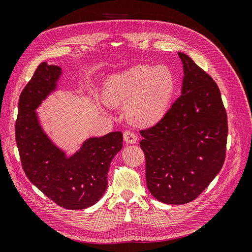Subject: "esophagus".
<instances>
[{
	"instance_id": "obj_1",
	"label": "esophagus",
	"mask_w": 252,
	"mask_h": 252,
	"mask_svg": "<svg viewBox=\"0 0 252 252\" xmlns=\"http://www.w3.org/2000/svg\"><path fill=\"white\" fill-rule=\"evenodd\" d=\"M124 140L128 144H134L138 141V138H136V134L131 131V130H126L124 132Z\"/></svg>"
}]
</instances>
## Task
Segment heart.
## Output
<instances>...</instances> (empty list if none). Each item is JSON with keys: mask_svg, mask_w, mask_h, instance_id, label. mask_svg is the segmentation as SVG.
Segmentation results:
<instances>
[{"mask_svg": "<svg viewBox=\"0 0 252 252\" xmlns=\"http://www.w3.org/2000/svg\"><path fill=\"white\" fill-rule=\"evenodd\" d=\"M174 88L169 68L135 65L109 77L104 85V95L111 105L127 103V116L133 123L151 125L168 110Z\"/></svg>", "mask_w": 252, "mask_h": 252, "instance_id": "heart-1", "label": "heart"}]
</instances>
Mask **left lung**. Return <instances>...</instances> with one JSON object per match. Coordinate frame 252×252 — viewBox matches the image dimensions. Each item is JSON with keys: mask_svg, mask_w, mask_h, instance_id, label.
<instances>
[{"mask_svg": "<svg viewBox=\"0 0 252 252\" xmlns=\"http://www.w3.org/2000/svg\"><path fill=\"white\" fill-rule=\"evenodd\" d=\"M182 94L156 125L140 130L150 193L165 204L195 200L222 169L227 114L217 83L185 53Z\"/></svg>", "mask_w": 252, "mask_h": 252, "instance_id": "1", "label": "left lung"}]
</instances>
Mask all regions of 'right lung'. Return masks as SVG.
Wrapping results in <instances>:
<instances>
[{
    "label": "right lung",
    "instance_id": "1",
    "mask_svg": "<svg viewBox=\"0 0 252 252\" xmlns=\"http://www.w3.org/2000/svg\"><path fill=\"white\" fill-rule=\"evenodd\" d=\"M61 68L41 63L22 90L16 122V141L22 167L32 184L61 207L78 210L94 205L108 185L110 163L123 146V133L90 138L70 158L43 131L36 112L57 87Z\"/></svg>",
    "mask_w": 252,
    "mask_h": 252
}]
</instances>
